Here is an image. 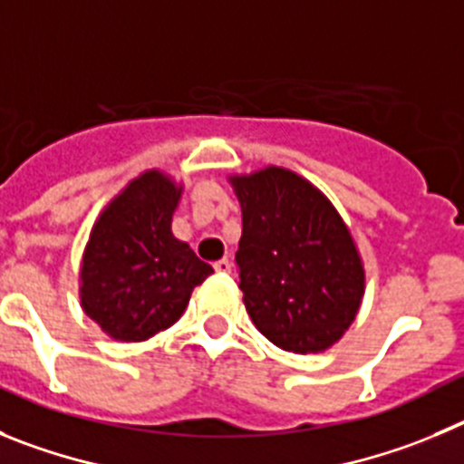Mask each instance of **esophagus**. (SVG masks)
Returning <instances> with one entry per match:
<instances>
[{
	"label": "esophagus",
	"mask_w": 464,
	"mask_h": 464,
	"mask_svg": "<svg viewBox=\"0 0 464 464\" xmlns=\"http://www.w3.org/2000/svg\"><path fill=\"white\" fill-rule=\"evenodd\" d=\"M215 270L222 275L231 273V261H228V258H219V261H215Z\"/></svg>",
	"instance_id": "1"
}]
</instances>
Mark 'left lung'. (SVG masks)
I'll return each mask as SVG.
<instances>
[{"label":"left lung","instance_id":"1","mask_svg":"<svg viewBox=\"0 0 464 464\" xmlns=\"http://www.w3.org/2000/svg\"><path fill=\"white\" fill-rule=\"evenodd\" d=\"M231 182L242 208L237 286L254 325L284 352H324L356 319L365 291L344 222L291 170L273 166Z\"/></svg>","mask_w":464,"mask_h":464}]
</instances>
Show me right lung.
Instances as JSON below:
<instances>
[{
    "label": "right lung",
    "instance_id": "1",
    "mask_svg": "<svg viewBox=\"0 0 464 464\" xmlns=\"http://www.w3.org/2000/svg\"><path fill=\"white\" fill-rule=\"evenodd\" d=\"M180 189L157 170L140 175L103 210L82 256V310L120 342H140L180 319L212 273L170 219Z\"/></svg>",
    "mask_w": 464,
    "mask_h": 464
}]
</instances>
